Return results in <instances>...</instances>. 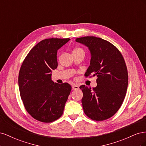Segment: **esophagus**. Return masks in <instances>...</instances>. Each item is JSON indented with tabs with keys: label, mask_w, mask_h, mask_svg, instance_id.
Masks as SVG:
<instances>
[{
	"label": "esophagus",
	"mask_w": 146,
	"mask_h": 146,
	"mask_svg": "<svg viewBox=\"0 0 146 146\" xmlns=\"http://www.w3.org/2000/svg\"><path fill=\"white\" fill-rule=\"evenodd\" d=\"M72 90H78L79 89L78 86L76 85H73L72 86Z\"/></svg>",
	"instance_id": "1"
}]
</instances>
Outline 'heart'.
Segmentation results:
<instances>
[{"instance_id": "heart-1", "label": "heart", "mask_w": 146, "mask_h": 146, "mask_svg": "<svg viewBox=\"0 0 146 146\" xmlns=\"http://www.w3.org/2000/svg\"><path fill=\"white\" fill-rule=\"evenodd\" d=\"M78 52H83L84 53V51L82 48H81L80 47H76L74 48V49L72 50V54H75V53H78Z\"/></svg>"}]
</instances>
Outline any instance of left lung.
<instances>
[{"label": "left lung", "mask_w": 146, "mask_h": 146, "mask_svg": "<svg viewBox=\"0 0 146 146\" xmlns=\"http://www.w3.org/2000/svg\"><path fill=\"white\" fill-rule=\"evenodd\" d=\"M76 41L91 53L90 66L85 76L98 77V85L92 89L80 86L84 113L92 120H106L118 111L126 94L128 72L124 59L115 46L100 38L84 36Z\"/></svg>", "instance_id": "obj_1"}]
</instances>
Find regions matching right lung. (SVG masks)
I'll return each instance as SVG.
<instances>
[{"label":"right lung","mask_w":146,"mask_h":146,"mask_svg":"<svg viewBox=\"0 0 146 146\" xmlns=\"http://www.w3.org/2000/svg\"><path fill=\"white\" fill-rule=\"evenodd\" d=\"M69 38H49L33 47L21 67L18 84L20 95L27 111L34 119L51 122L63 114L71 91L68 83L52 80V70L58 66L57 51Z\"/></svg>","instance_id":"1"}]
</instances>
